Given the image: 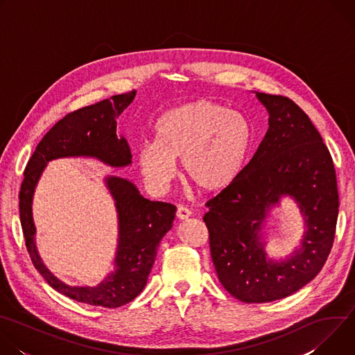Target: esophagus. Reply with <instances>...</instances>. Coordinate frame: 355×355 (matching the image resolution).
<instances>
[{"label":"esophagus","mask_w":355,"mask_h":355,"mask_svg":"<svg viewBox=\"0 0 355 355\" xmlns=\"http://www.w3.org/2000/svg\"><path fill=\"white\" fill-rule=\"evenodd\" d=\"M191 216V211L189 209H187L185 207H178V209H177V218L180 219V220H185V219H188Z\"/></svg>","instance_id":"esophagus-1"}]
</instances>
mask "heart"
<instances>
[{"label": "heart", "instance_id": "1", "mask_svg": "<svg viewBox=\"0 0 355 355\" xmlns=\"http://www.w3.org/2000/svg\"><path fill=\"white\" fill-rule=\"evenodd\" d=\"M156 140L136 148L140 173L157 193L167 189L182 159L185 178L207 193L230 188L243 174L251 148L252 130L240 114L208 99L167 111L156 123Z\"/></svg>", "mask_w": 355, "mask_h": 355}]
</instances>
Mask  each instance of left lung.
<instances>
[{"label":"left lung","instance_id":"left-lung-1","mask_svg":"<svg viewBox=\"0 0 355 355\" xmlns=\"http://www.w3.org/2000/svg\"><path fill=\"white\" fill-rule=\"evenodd\" d=\"M268 112V130L240 178L207 202L211 257L220 284L236 299L266 303L292 295L324 266L338 216L336 170L309 116L293 101L256 92ZM289 196L304 218L300 245L270 259L262 226Z\"/></svg>","mask_w":355,"mask_h":355}]
</instances>
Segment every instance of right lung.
<instances>
[{
  "label": "right lung",
  "instance_id": "obj_1",
  "mask_svg": "<svg viewBox=\"0 0 355 355\" xmlns=\"http://www.w3.org/2000/svg\"><path fill=\"white\" fill-rule=\"evenodd\" d=\"M136 91L114 95L98 104L66 115L39 141L24 173L19 192V216L31 260L46 282L59 293L91 306L119 308L146 286L157 248L173 227L177 208L150 200L122 177L104 178L118 214V245L114 271L95 286H73L59 279L42 261L36 247L32 202L36 185L49 162L66 157L95 159L110 167L132 164L126 139L116 132V118L132 104Z\"/></svg>",
  "mask_w": 355,
  "mask_h": 355
}]
</instances>
